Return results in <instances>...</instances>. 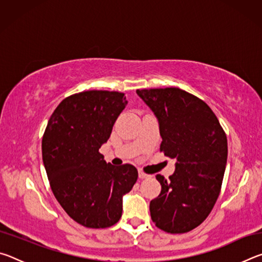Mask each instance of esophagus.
Masks as SVG:
<instances>
[{
    "label": "esophagus",
    "instance_id": "34e87169",
    "mask_svg": "<svg viewBox=\"0 0 262 262\" xmlns=\"http://www.w3.org/2000/svg\"><path fill=\"white\" fill-rule=\"evenodd\" d=\"M150 177V174H147V173H144L143 171H139V178L140 179H147V178H149Z\"/></svg>",
    "mask_w": 262,
    "mask_h": 262
}]
</instances>
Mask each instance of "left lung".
<instances>
[{"mask_svg":"<svg viewBox=\"0 0 262 262\" xmlns=\"http://www.w3.org/2000/svg\"><path fill=\"white\" fill-rule=\"evenodd\" d=\"M159 123L161 151L176 158L174 173L157 174L161 194L150 201L156 227L185 233L199 227L214 208L223 181L228 140L205 101L179 88L136 90Z\"/></svg>","mask_w":262,"mask_h":262,"instance_id":"1","label":"left lung"}]
</instances>
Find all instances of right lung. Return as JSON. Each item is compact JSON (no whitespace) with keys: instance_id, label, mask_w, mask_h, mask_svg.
<instances>
[{"instance_id":"add662e5","label":"right lung","mask_w":262,"mask_h":262,"mask_svg":"<svg viewBox=\"0 0 262 262\" xmlns=\"http://www.w3.org/2000/svg\"><path fill=\"white\" fill-rule=\"evenodd\" d=\"M126 105L125 94L118 91L75 94L61 101L43 133L42 162L53 194L83 227L104 229L117 223L122 196L139 177L135 166L107 164L99 152Z\"/></svg>"}]
</instances>
